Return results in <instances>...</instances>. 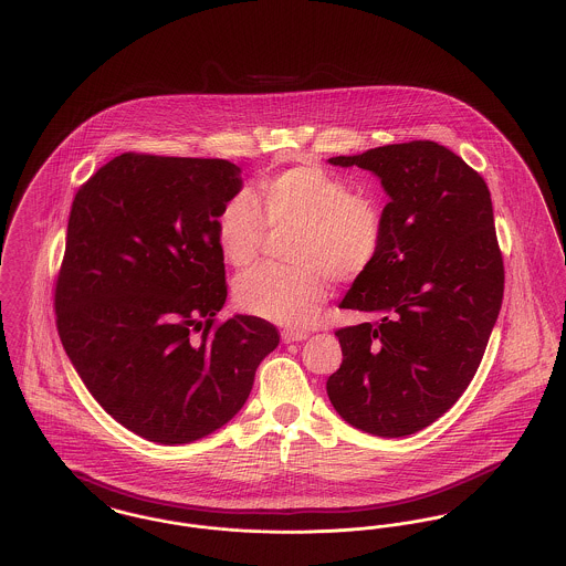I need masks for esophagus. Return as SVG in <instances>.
Listing matches in <instances>:
<instances>
[{"label": "esophagus", "instance_id": "1", "mask_svg": "<svg viewBox=\"0 0 566 566\" xmlns=\"http://www.w3.org/2000/svg\"><path fill=\"white\" fill-rule=\"evenodd\" d=\"M305 338H307V334H305V332H295V329H284V332H282V343H284V345L302 343Z\"/></svg>", "mask_w": 566, "mask_h": 566}]
</instances>
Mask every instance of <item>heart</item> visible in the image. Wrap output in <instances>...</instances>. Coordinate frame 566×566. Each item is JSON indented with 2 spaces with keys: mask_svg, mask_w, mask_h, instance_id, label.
I'll list each match as a JSON object with an SVG mask.
<instances>
[{
  "mask_svg": "<svg viewBox=\"0 0 566 566\" xmlns=\"http://www.w3.org/2000/svg\"><path fill=\"white\" fill-rule=\"evenodd\" d=\"M271 230L295 228L289 259L295 266H259L237 277L234 304L262 321L305 327L327 297L329 277L350 282L377 261L384 245V211L353 193L343 176L318 166H295L234 193L216 216L221 256L243 269L261 256Z\"/></svg>",
  "mask_w": 566,
  "mask_h": 566,
  "instance_id": "obj_1",
  "label": "heart"
}]
</instances>
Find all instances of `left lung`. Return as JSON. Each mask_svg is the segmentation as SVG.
<instances>
[{
    "instance_id": "8db88e82",
    "label": "left lung",
    "mask_w": 566,
    "mask_h": 566,
    "mask_svg": "<svg viewBox=\"0 0 566 566\" xmlns=\"http://www.w3.org/2000/svg\"><path fill=\"white\" fill-rule=\"evenodd\" d=\"M329 164L379 176L390 202L381 252L340 304L375 321L336 332L343 364L327 396L359 431L411 436L468 390L502 307L491 193L476 170L429 139Z\"/></svg>"
}]
</instances>
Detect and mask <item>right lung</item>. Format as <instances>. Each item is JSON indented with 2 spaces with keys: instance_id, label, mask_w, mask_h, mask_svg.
<instances>
[{
  "instance_id": "add662e5",
  "label": "right lung",
  "mask_w": 566,
  "mask_h": 566,
  "mask_svg": "<svg viewBox=\"0 0 566 566\" xmlns=\"http://www.w3.org/2000/svg\"><path fill=\"white\" fill-rule=\"evenodd\" d=\"M239 175L226 159L125 153L75 193L57 334L96 402L148 441L218 431L280 343L259 316L218 323L228 286L216 216Z\"/></svg>"
}]
</instances>
